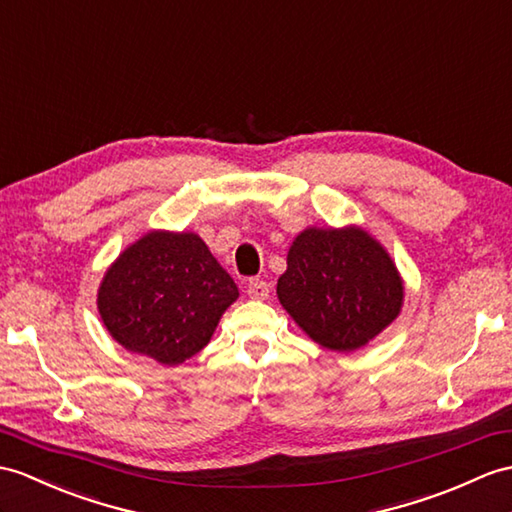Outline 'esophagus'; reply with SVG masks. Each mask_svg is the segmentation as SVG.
Returning a JSON list of instances; mask_svg holds the SVG:
<instances>
[{"label":"esophagus","mask_w":512,"mask_h":512,"mask_svg":"<svg viewBox=\"0 0 512 512\" xmlns=\"http://www.w3.org/2000/svg\"><path fill=\"white\" fill-rule=\"evenodd\" d=\"M268 292H270V288H268V283L264 279H251L246 285L248 299H253V301L268 299Z\"/></svg>","instance_id":"obj_1"}]
</instances>
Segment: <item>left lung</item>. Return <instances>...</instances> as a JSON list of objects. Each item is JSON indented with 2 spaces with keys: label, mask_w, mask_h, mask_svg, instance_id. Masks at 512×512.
<instances>
[{
  "label": "left lung",
  "mask_w": 512,
  "mask_h": 512,
  "mask_svg": "<svg viewBox=\"0 0 512 512\" xmlns=\"http://www.w3.org/2000/svg\"><path fill=\"white\" fill-rule=\"evenodd\" d=\"M277 296L320 347L349 353L399 316L403 281L386 248L364 229L310 227L294 237Z\"/></svg>",
  "instance_id": "left-lung-1"
}]
</instances>
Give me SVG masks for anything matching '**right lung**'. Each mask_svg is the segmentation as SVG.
<instances>
[{
	"mask_svg": "<svg viewBox=\"0 0 512 512\" xmlns=\"http://www.w3.org/2000/svg\"><path fill=\"white\" fill-rule=\"evenodd\" d=\"M237 296L196 233L150 231L106 270L98 312L124 349L176 366L207 347Z\"/></svg>",
	"mask_w": 512,
	"mask_h": 512,
	"instance_id": "right-lung-1",
	"label": "right lung"
}]
</instances>
